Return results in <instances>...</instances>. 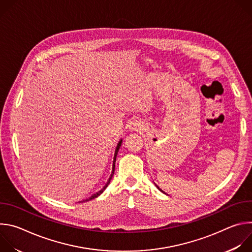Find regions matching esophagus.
<instances>
[{"label": "esophagus", "instance_id": "1", "mask_svg": "<svg viewBox=\"0 0 252 252\" xmlns=\"http://www.w3.org/2000/svg\"><path fill=\"white\" fill-rule=\"evenodd\" d=\"M128 128L130 131H140L143 128V124L140 120L134 119L128 123Z\"/></svg>", "mask_w": 252, "mask_h": 252}]
</instances>
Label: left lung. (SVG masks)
I'll use <instances>...</instances> for the list:
<instances>
[{"mask_svg": "<svg viewBox=\"0 0 252 252\" xmlns=\"http://www.w3.org/2000/svg\"><path fill=\"white\" fill-rule=\"evenodd\" d=\"M156 187H157V188H158V189H159V190H160V191H161V192H163V193H164V191H162V190H161V189H159V188H158V186H157V185H156Z\"/></svg>", "mask_w": 252, "mask_h": 252, "instance_id": "8db88e82", "label": "left lung"}]
</instances>
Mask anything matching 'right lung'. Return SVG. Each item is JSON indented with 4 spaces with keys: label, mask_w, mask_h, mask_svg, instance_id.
Segmentation results:
<instances>
[{
    "label": "right lung",
    "mask_w": 252,
    "mask_h": 252,
    "mask_svg": "<svg viewBox=\"0 0 252 252\" xmlns=\"http://www.w3.org/2000/svg\"><path fill=\"white\" fill-rule=\"evenodd\" d=\"M122 142H123V139H121L120 141H119V143H118V146H117V148H116V152H115V157H114V161H113V171H112V174H111V176H110V178H109V181L106 182V184H105V186L98 191V192H96V193H94V194H93L89 199H86V200H83V201H89V200H91V199H94V198H95V197H97L98 195H100L102 192H103V190L107 188V186L110 185V182H111V179H112V177H113V175H114V173H115V167H116V160H117V156H118V152H119V150H120V148H121V146H122Z\"/></svg>",
    "instance_id": "obj_1"
}]
</instances>
